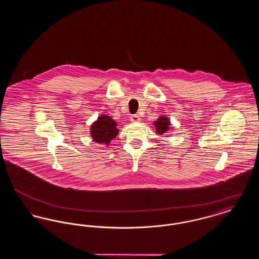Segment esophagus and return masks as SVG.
Listing matches in <instances>:
<instances>
[{"label":"esophagus","instance_id":"34e87169","mask_svg":"<svg viewBox=\"0 0 259 259\" xmlns=\"http://www.w3.org/2000/svg\"><path fill=\"white\" fill-rule=\"evenodd\" d=\"M130 119H131V121H132V122H139V121L141 120L140 116H139V115H137V114H132V115L130 116Z\"/></svg>","mask_w":259,"mask_h":259}]
</instances>
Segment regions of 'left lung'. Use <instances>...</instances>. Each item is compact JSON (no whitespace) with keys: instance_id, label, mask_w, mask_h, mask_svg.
Returning a JSON list of instances; mask_svg holds the SVG:
<instances>
[{"instance_id":"1","label":"left lung","mask_w":259,"mask_h":259,"mask_svg":"<svg viewBox=\"0 0 259 259\" xmlns=\"http://www.w3.org/2000/svg\"><path fill=\"white\" fill-rule=\"evenodd\" d=\"M153 125L155 126V129H156V133L158 135H163L164 133H166L167 131L169 130H172L170 128L171 126V122L169 120L168 117L164 116V115H161L159 118H157V120H155L153 122Z\"/></svg>"}]
</instances>
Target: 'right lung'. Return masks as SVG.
<instances>
[{"label":"right lung","instance_id":"1","mask_svg":"<svg viewBox=\"0 0 259 259\" xmlns=\"http://www.w3.org/2000/svg\"><path fill=\"white\" fill-rule=\"evenodd\" d=\"M117 123L111 116L101 114L97 120L90 127V134L95 143L109 145L119 132Z\"/></svg>","mask_w":259,"mask_h":259}]
</instances>
